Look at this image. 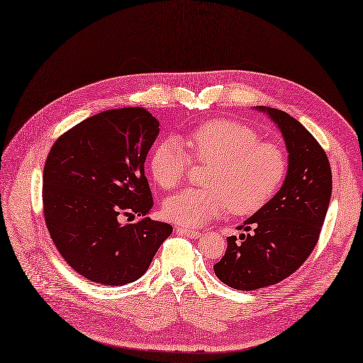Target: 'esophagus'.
Returning a JSON list of instances; mask_svg holds the SVG:
<instances>
[{
	"label": "esophagus",
	"mask_w": 363,
	"mask_h": 363,
	"mask_svg": "<svg viewBox=\"0 0 363 363\" xmlns=\"http://www.w3.org/2000/svg\"><path fill=\"white\" fill-rule=\"evenodd\" d=\"M179 235H184L188 236L191 239H199L201 236L200 232H196V230H189V228H184V227H177V230H175Z\"/></svg>",
	"instance_id": "34e87169"
}]
</instances>
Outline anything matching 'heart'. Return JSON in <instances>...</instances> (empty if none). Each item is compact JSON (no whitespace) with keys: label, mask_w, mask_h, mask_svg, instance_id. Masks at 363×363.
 Masks as SVG:
<instances>
[{"label":"heart","mask_w":363,"mask_h":363,"mask_svg":"<svg viewBox=\"0 0 363 363\" xmlns=\"http://www.w3.org/2000/svg\"><path fill=\"white\" fill-rule=\"evenodd\" d=\"M259 133L235 121H208L184 138L162 140L152 148L148 168L162 189L177 188L186 177L191 160L212 164L207 188L184 189L163 203V215L172 223L199 227L223 215L227 208L247 215L265 206L286 175L283 150L271 142H259Z\"/></svg>","instance_id":"heart-1"}]
</instances>
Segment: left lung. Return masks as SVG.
I'll return each mask as SVG.
<instances>
[{
  "instance_id": "8db88e82",
  "label": "left lung",
  "mask_w": 363,
  "mask_h": 363,
  "mask_svg": "<svg viewBox=\"0 0 363 363\" xmlns=\"http://www.w3.org/2000/svg\"><path fill=\"white\" fill-rule=\"evenodd\" d=\"M281 131L288 172L280 191L250 216L247 233L227 238L216 277L239 291L276 284L298 269L313 251L332 196V169L318 140L289 113L257 106Z\"/></svg>"
}]
</instances>
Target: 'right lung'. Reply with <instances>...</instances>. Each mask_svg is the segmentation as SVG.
<instances>
[{
	"mask_svg": "<svg viewBox=\"0 0 363 363\" xmlns=\"http://www.w3.org/2000/svg\"><path fill=\"white\" fill-rule=\"evenodd\" d=\"M159 121L144 107L106 111L63 133L43 167V215L54 245L84 279L123 286L138 280L172 225L152 221L144 163ZM138 214L135 225L121 216Z\"/></svg>",
	"mask_w": 363,
	"mask_h": 363,
	"instance_id": "add662e5",
	"label": "right lung"
}]
</instances>
